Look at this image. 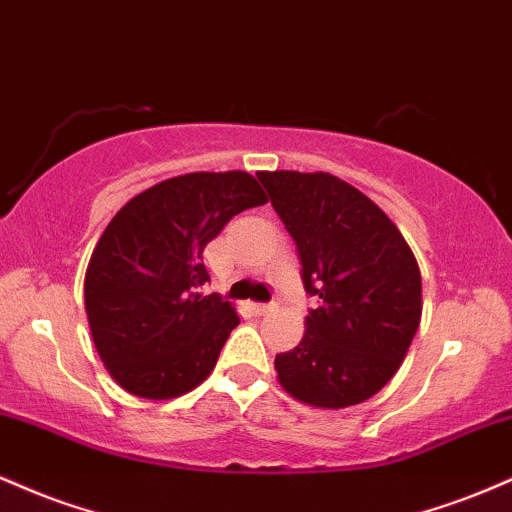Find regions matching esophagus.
<instances>
[{
    "label": "esophagus",
    "instance_id": "esophagus-1",
    "mask_svg": "<svg viewBox=\"0 0 512 512\" xmlns=\"http://www.w3.org/2000/svg\"><path fill=\"white\" fill-rule=\"evenodd\" d=\"M252 308H255L257 315H269L276 310V303H255Z\"/></svg>",
    "mask_w": 512,
    "mask_h": 512
}]
</instances>
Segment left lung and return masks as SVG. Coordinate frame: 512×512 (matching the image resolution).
Returning <instances> with one entry per match:
<instances>
[{
    "label": "left lung",
    "instance_id": "8db88e82",
    "mask_svg": "<svg viewBox=\"0 0 512 512\" xmlns=\"http://www.w3.org/2000/svg\"><path fill=\"white\" fill-rule=\"evenodd\" d=\"M293 238L317 308L301 344L276 354L279 383L298 402L344 409L397 373L421 322V272L375 202L330 173H257Z\"/></svg>",
    "mask_w": 512,
    "mask_h": 512
}]
</instances>
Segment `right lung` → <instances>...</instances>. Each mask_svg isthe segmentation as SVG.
<instances>
[{
    "label": "right lung",
    "mask_w": 512,
    "mask_h": 512,
    "mask_svg": "<svg viewBox=\"0 0 512 512\" xmlns=\"http://www.w3.org/2000/svg\"><path fill=\"white\" fill-rule=\"evenodd\" d=\"M267 202L250 173H187L115 214L88 262L84 296L98 356L122 390L170 399L216 366L240 317L207 284L204 248L240 211Z\"/></svg>",
    "instance_id": "add662e5"
}]
</instances>
